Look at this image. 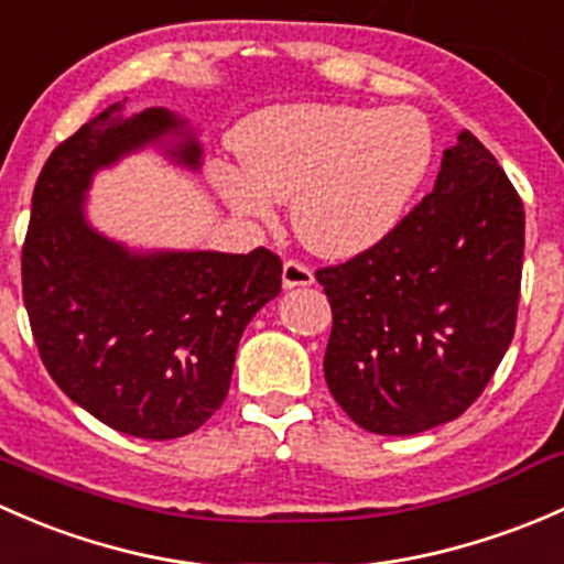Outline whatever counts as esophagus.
Listing matches in <instances>:
<instances>
[{"label": "esophagus", "mask_w": 564, "mask_h": 564, "mask_svg": "<svg viewBox=\"0 0 564 564\" xmlns=\"http://www.w3.org/2000/svg\"><path fill=\"white\" fill-rule=\"evenodd\" d=\"M312 282H315V274H312V269H306L304 263H299V260H288V263L282 265L284 288H306V284Z\"/></svg>", "instance_id": "1"}]
</instances>
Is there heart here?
<instances>
[{"label":"heart","instance_id":"1","mask_svg":"<svg viewBox=\"0 0 564 564\" xmlns=\"http://www.w3.org/2000/svg\"><path fill=\"white\" fill-rule=\"evenodd\" d=\"M241 167L217 165L214 184L236 214L258 223L290 202L299 239L325 258H352L391 236L434 160L415 108L295 102L258 113L236 135Z\"/></svg>","mask_w":564,"mask_h":564}]
</instances>
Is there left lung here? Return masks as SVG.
Wrapping results in <instances>:
<instances>
[{
  "label": "left lung",
  "mask_w": 564,
  "mask_h": 564,
  "mask_svg": "<svg viewBox=\"0 0 564 564\" xmlns=\"http://www.w3.org/2000/svg\"><path fill=\"white\" fill-rule=\"evenodd\" d=\"M524 206L469 130L377 247L317 271L334 312L325 382L375 434L426 432L484 393L516 330Z\"/></svg>",
  "instance_id": "8db88e82"
}]
</instances>
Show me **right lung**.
Returning a JSON list of instances; mask_svg holds the SVG:
<instances>
[{
  "label": "right lung",
  "mask_w": 564,
  "mask_h": 564,
  "mask_svg": "<svg viewBox=\"0 0 564 564\" xmlns=\"http://www.w3.org/2000/svg\"><path fill=\"white\" fill-rule=\"evenodd\" d=\"M165 140L173 162L200 167V143L167 108L124 119L113 102L86 121L40 171L21 252L23 304L48 375L97 421L143 440L184 437L219 410L243 328L282 288V260L265 247L132 252L91 228V176Z\"/></svg>",
  "instance_id": "right-lung-1"
}]
</instances>
